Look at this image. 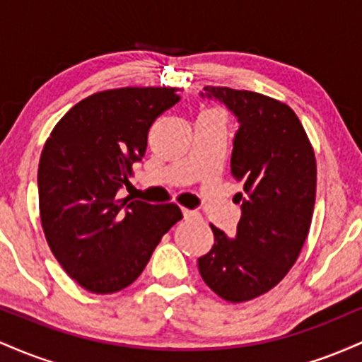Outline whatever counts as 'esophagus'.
<instances>
[{
  "label": "esophagus",
  "mask_w": 362,
  "mask_h": 362,
  "mask_svg": "<svg viewBox=\"0 0 362 362\" xmlns=\"http://www.w3.org/2000/svg\"><path fill=\"white\" fill-rule=\"evenodd\" d=\"M182 213H184V219H197V218H201V214L199 213H195V211H190V209H182Z\"/></svg>",
  "instance_id": "obj_1"
}]
</instances>
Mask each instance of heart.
Returning a JSON list of instances; mask_svg holds the SVG:
<instances>
[{
	"mask_svg": "<svg viewBox=\"0 0 362 362\" xmlns=\"http://www.w3.org/2000/svg\"><path fill=\"white\" fill-rule=\"evenodd\" d=\"M218 112H219V110H218Z\"/></svg>",
	"mask_w": 362,
	"mask_h": 362,
	"instance_id": "obj_1",
	"label": "heart"
}]
</instances>
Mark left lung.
<instances>
[{
	"instance_id": "left-lung-1",
	"label": "left lung",
	"mask_w": 362,
	"mask_h": 362,
	"mask_svg": "<svg viewBox=\"0 0 362 362\" xmlns=\"http://www.w3.org/2000/svg\"><path fill=\"white\" fill-rule=\"evenodd\" d=\"M204 90L240 120L231 172L245 194H236L242 201L236 238L211 224L214 245L197 265L219 298L243 303L279 284L300 257L317 197V158L284 102L228 86Z\"/></svg>"
}]
</instances>
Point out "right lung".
Listing matches in <instances>:
<instances>
[{
  "label": "right lung",
  "instance_id": "1",
  "mask_svg": "<svg viewBox=\"0 0 362 362\" xmlns=\"http://www.w3.org/2000/svg\"><path fill=\"white\" fill-rule=\"evenodd\" d=\"M180 100L177 88L97 91L52 129L39 161L40 223L61 267L83 289L110 294L141 276L180 207L119 199L144 156L156 117Z\"/></svg>",
  "mask_w": 362,
  "mask_h": 362
}]
</instances>
